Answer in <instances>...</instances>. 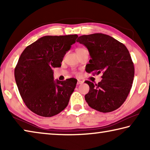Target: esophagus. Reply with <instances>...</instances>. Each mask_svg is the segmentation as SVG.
Listing matches in <instances>:
<instances>
[{
  "instance_id": "esophagus-1",
  "label": "esophagus",
  "mask_w": 150,
  "mask_h": 150,
  "mask_svg": "<svg viewBox=\"0 0 150 150\" xmlns=\"http://www.w3.org/2000/svg\"><path fill=\"white\" fill-rule=\"evenodd\" d=\"M83 83V81L78 80V81H77V85H80V84H82Z\"/></svg>"
}]
</instances>
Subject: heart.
Here are the masks:
<instances>
[{
    "label": "heart",
    "mask_w": 150,
    "mask_h": 150,
    "mask_svg": "<svg viewBox=\"0 0 150 150\" xmlns=\"http://www.w3.org/2000/svg\"><path fill=\"white\" fill-rule=\"evenodd\" d=\"M83 50V48H78V49L77 50V51H78V50Z\"/></svg>",
    "instance_id": "obj_1"
}]
</instances>
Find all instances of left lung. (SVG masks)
<instances>
[{"label":"left lung","mask_w":150,"mask_h":150,"mask_svg":"<svg viewBox=\"0 0 150 150\" xmlns=\"http://www.w3.org/2000/svg\"><path fill=\"white\" fill-rule=\"evenodd\" d=\"M77 42L87 47L91 59L86 65L87 73H102L103 79L94 85L89 81V91L85 98L88 106L101 112H110L120 107L132 86L134 67L128 49L110 35L96 33L83 35Z\"/></svg>","instance_id":"1"}]
</instances>
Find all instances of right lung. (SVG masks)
Instances as JSON below:
<instances>
[{"instance_id":"1","label":"right lung","mask_w":150,"mask_h":150,"mask_svg":"<svg viewBox=\"0 0 150 150\" xmlns=\"http://www.w3.org/2000/svg\"><path fill=\"white\" fill-rule=\"evenodd\" d=\"M78 35H45L27 46L20 55L14 77L25 105L36 115L51 117L67 107L77 84L75 79L54 80L53 68L59 67Z\"/></svg>"}]
</instances>
